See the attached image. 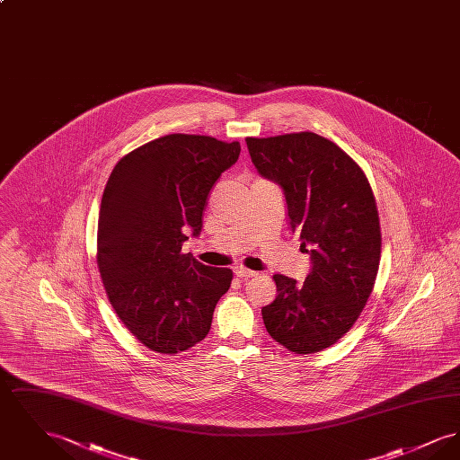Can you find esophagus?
<instances>
[{"instance_id":"1","label":"esophagus","mask_w":460,"mask_h":460,"mask_svg":"<svg viewBox=\"0 0 460 460\" xmlns=\"http://www.w3.org/2000/svg\"><path fill=\"white\" fill-rule=\"evenodd\" d=\"M234 276H238V278H241V279H250V278H255L257 276V272L255 270H250V269H244V267H241V265H238V267H234Z\"/></svg>"}]
</instances>
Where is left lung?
I'll use <instances>...</instances> for the list:
<instances>
[{"instance_id":"1","label":"left lung","mask_w":460,"mask_h":460,"mask_svg":"<svg viewBox=\"0 0 460 460\" xmlns=\"http://www.w3.org/2000/svg\"><path fill=\"white\" fill-rule=\"evenodd\" d=\"M246 146L257 172L283 190L289 231L310 257L304 283L274 276L278 296L263 306V324L288 350H324L350 331L376 281L381 231L371 186L315 132L246 137Z\"/></svg>"}]
</instances>
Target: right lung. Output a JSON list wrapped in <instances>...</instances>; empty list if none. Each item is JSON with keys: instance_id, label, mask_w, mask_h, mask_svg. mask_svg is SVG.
Listing matches in <instances>:
<instances>
[{"instance_id": "right-lung-1", "label": "right lung", "mask_w": 460, "mask_h": 460, "mask_svg": "<svg viewBox=\"0 0 460 460\" xmlns=\"http://www.w3.org/2000/svg\"><path fill=\"white\" fill-rule=\"evenodd\" d=\"M238 141L169 134L111 171L98 219V267L122 324L150 350L179 353L210 331L233 272L182 253L201 233L207 197L238 162Z\"/></svg>"}]
</instances>
